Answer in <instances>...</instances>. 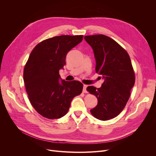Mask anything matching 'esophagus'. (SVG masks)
Listing matches in <instances>:
<instances>
[{
  "label": "esophagus",
  "mask_w": 156,
  "mask_h": 156,
  "mask_svg": "<svg viewBox=\"0 0 156 156\" xmlns=\"http://www.w3.org/2000/svg\"><path fill=\"white\" fill-rule=\"evenodd\" d=\"M87 85H83V93H87Z\"/></svg>",
  "instance_id": "obj_1"
}]
</instances>
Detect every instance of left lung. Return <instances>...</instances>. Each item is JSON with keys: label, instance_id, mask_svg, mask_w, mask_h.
Listing matches in <instances>:
<instances>
[{"label": "left lung", "instance_id": "1", "mask_svg": "<svg viewBox=\"0 0 156 156\" xmlns=\"http://www.w3.org/2000/svg\"><path fill=\"white\" fill-rule=\"evenodd\" d=\"M84 38L93 48L95 71L104 79L101 88H87L98 100L90 112L98 119L109 120L119 115L129 98L135 81L132 62L125 49L108 36L94 35Z\"/></svg>", "mask_w": 156, "mask_h": 156}]
</instances>
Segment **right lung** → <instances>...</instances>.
<instances>
[{
  "label": "right lung",
  "instance_id": "right-lung-1",
  "mask_svg": "<svg viewBox=\"0 0 156 156\" xmlns=\"http://www.w3.org/2000/svg\"><path fill=\"white\" fill-rule=\"evenodd\" d=\"M83 35H61L43 40L33 49L24 66L23 80L33 107L44 118L54 119L67 114L75 96L82 92L79 81L61 79L59 70L66 56L83 40Z\"/></svg>",
  "mask_w": 156,
  "mask_h": 156
}]
</instances>
